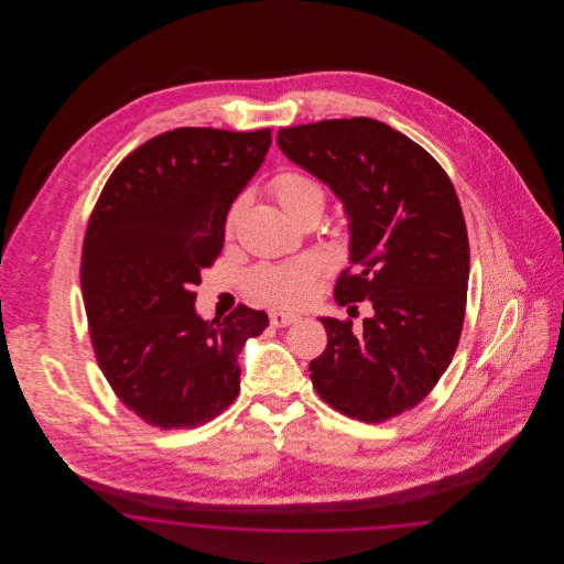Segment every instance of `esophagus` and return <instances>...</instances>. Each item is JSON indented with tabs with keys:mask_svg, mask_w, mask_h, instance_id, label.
<instances>
[{
	"mask_svg": "<svg viewBox=\"0 0 564 564\" xmlns=\"http://www.w3.org/2000/svg\"><path fill=\"white\" fill-rule=\"evenodd\" d=\"M300 317L297 315H292V313H281V311H272L270 313V325L272 327H288V325H292V323L297 322Z\"/></svg>",
	"mask_w": 564,
	"mask_h": 564,
	"instance_id": "obj_1",
	"label": "esophagus"
}]
</instances>
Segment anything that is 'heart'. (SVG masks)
<instances>
[{"instance_id":"b5f03b06","label":"heart","mask_w":564,"mask_h":564,"mask_svg":"<svg viewBox=\"0 0 564 564\" xmlns=\"http://www.w3.org/2000/svg\"><path fill=\"white\" fill-rule=\"evenodd\" d=\"M272 196L276 203L285 209V214L292 215L295 221L308 224L319 221L325 205H327V192L313 175L304 171L288 169L274 175L270 182ZM245 209V198H237L226 215V232L232 235ZM317 279V267L313 260H294L285 264H264L258 267L247 279V294L256 302L269 304L274 308H295L308 302L313 294Z\"/></svg>"}]
</instances>
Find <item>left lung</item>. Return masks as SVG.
Wrapping results in <instances>:
<instances>
[{"label":"left lung","mask_w":564,"mask_h":564,"mask_svg":"<svg viewBox=\"0 0 564 564\" xmlns=\"http://www.w3.org/2000/svg\"><path fill=\"white\" fill-rule=\"evenodd\" d=\"M276 141L347 207L352 267L336 302L372 306L361 329L323 317L313 387L350 419L382 423L423 402L458 347L469 239L455 186L425 148L372 118L297 124Z\"/></svg>","instance_id":"left-lung-1"}]
</instances>
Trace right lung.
<instances>
[{"label":"right lung","instance_id":"obj_1","mask_svg":"<svg viewBox=\"0 0 564 564\" xmlns=\"http://www.w3.org/2000/svg\"><path fill=\"white\" fill-rule=\"evenodd\" d=\"M270 141V129L156 134L113 169L90 214L80 267L90 343L120 402L154 427L192 430L221 414L241 391L245 340L269 327L245 304L203 322L194 285Z\"/></svg>","mask_w":564,"mask_h":564}]
</instances>
